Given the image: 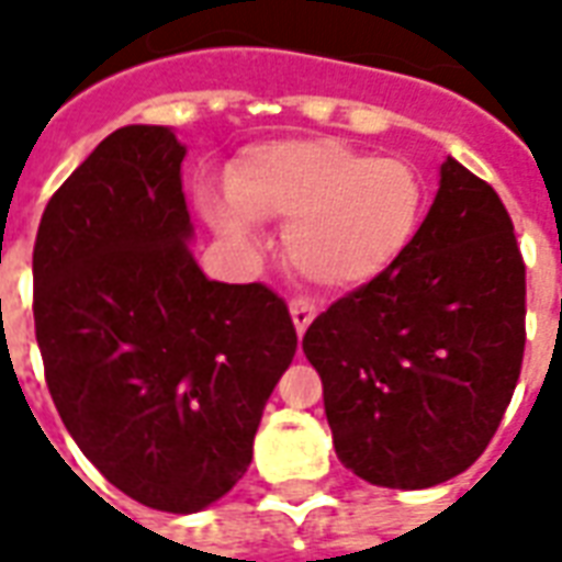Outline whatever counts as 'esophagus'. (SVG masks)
Here are the masks:
<instances>
[{"instance_id": "1", "label": "esophagus", "mask_w": 562, "mask_h": 562, "mask_svg": "<svg viewBox=\"0 0 562 562\" xmlns=\"http://www.w3.org/2000/svg\"><path fill=\"white\" fill-rule=\"evenodd\" d=\"M289 310H292V322L294 328H297V334H304V330L310 328V322L316 318V306L310 304V301H304V297H294L292 304H289Z\"/></svg>"}]
</instances>
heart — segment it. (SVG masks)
<instances>
[{
	"instance_id": "heart-1",
	"label": "heart",
	"mask_w": 562,
	"mask_h": 562,
	"mask_svg": "<svg viewBox=\"0 0 562 562\" xmlns=\"http://www.w3.org/2000/svg\"><path fill=\"white\" fill-rule=\"evenodd\" d=\"M228 198L207 201L213 228L252 240V220H285V258L322 292H355L394 268L418 234L424 180L409 161L379 159L334 138H289L240 153Z\"/></svg>"
}]
</instances>
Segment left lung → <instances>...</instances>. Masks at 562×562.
Wrapping results in <instances>:
<instances>
[{
  "label": "left lung",
  "instance_id": "obj_1",
  "mask_svg": "<svg viewBox=\"0 0 562 562\" xmlns=\"http://www.w3.org/2000/svg\"><path fill=\"white\" fill-rule=\"evenodd\" d=\"M439 173L401 261L304 334L337 458L379 487H434L472 467L524 361L527 280L512 216L460 161Z\"/></svg>",
  "mask_w": 562,
  "mask_h": 562
}]
</instances>
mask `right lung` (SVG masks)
Masks as SVG:
<instances>
[{
  "mask_svg": "<svg viewBox=\"0 0 562 562\" xmlns=\"http://www.w3.org/2000/svg\"><path fill=\"white\" fill-rule=\"evenodd\" d=\"M183 156L171 128H116L47 201L32 249L56 413L108 482L173 515L244 479L297 349L280 294L195 265Z\"/></svg>",
  "mask_w": 562,
  "mask_h": 562,
  "instance_id": "add662e5",
  "label": "right lung"
}]
</instances>
